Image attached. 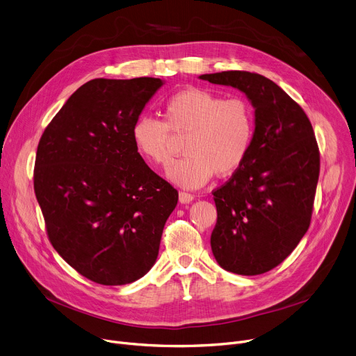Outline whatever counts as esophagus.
<instances>
[{"mask_svg": "<svg viewBox=\"0 0 356 356\" xmlns=\"http://www.w3.org/2000/svg\"><path fill=\"white\" fill-rule=\"evenodd\" d=\"M193 200H195V195H191V193H187V191H180V193H179V202H180L181 204L191 203Z\"/></svg>", "mask_w": 356, "mask_h": 356, "instance_id": "esophagus-1", "label": "esophagus"}]
</instances>
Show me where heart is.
I'll return each mask as SVG.
<instances>
[{"label": "heart", "instance_id": "1", "mask_svg": "<svg viewBox=\"0 0 356 356\" xmlns=\"http://www.w3.org/2000/svg\"><path fill=\"white\" fill-rule=\"evenodd\" d=\"M165 122L140 116L132 126V140L138 153L153 165L170 159L172 131L188 134L184 156L172 161L165 176L183 188H200L217 173L230 176L247 159L252 136L254 116L250 105L240 98L225 99L222 95L187 88L166 102Z\"/></svg>", "mask_w": 356, "mask_h": 356}]
</instances>
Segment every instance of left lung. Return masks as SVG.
Masks as SVG:
<instances>
[{
    "mask_svg": "<svg viewBox=\"0 0 356 356\" xmlns=\"http://www.w3.org/2000/svg\"><path fill=\"white\" fill-rule=\"evenodd\" d=\"M199 78L238 89L254 108L250 153L213 191L211 251L230 273L264 274L293 252L309 227L319 176L312 126L301 106L263 75L225 71Z\"/></svg>",
    "mask_w": 356,
    "mask_h": 356,
    "instance_id": "8db88e82",
    "label": "left lung"
}]
</instances>
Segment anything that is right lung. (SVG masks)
Returning <instances> with one entry per match:
<instances>
[{
  "mask_svg": "<svg viewBox=\"0 0 356 356\" xmlns=\"http://www.w3.org/2000/svg\"><path fill=\"white\" fill-rule=\"evenodd\" d=\"M160 78L92 79L40 140L34 190L48 237L79 274L102 285L142 278L156 263L177 190L145 163L132 126Z\"/></svg>",
  "mask_w": 356,
  "mask_h": 356,
  "instance_id": "obj_1",
  "label": "right lung"
}]
</instances>
